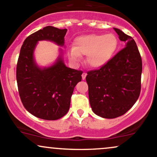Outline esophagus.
I'll use <instances>...</instances> for the list:
<instances>
[{
	"instance_id": "esophagus-1",
	"label": "esophagus",
	"mask_w": 157,
	"mask_h": 157,
	"mask_svg": "<svg viewBox=\"0 0 157 157\" xmlns=\"http://www.w3.org/2000/svg\"><path fill=\"white\" fill-rule=\"evenodd\" d=\"M86 75H87V74H86V72H83L82 74V80H85V79H86Z\"/></svg>"
}]
</instances>
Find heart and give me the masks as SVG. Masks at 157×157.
<instances>
[{
    "label": "heart",
    "instance_id": "1",
    "mask_svg": "<svg viewBox=\"0 0 157 157\" xmlns=\"http://www.w3.org/2000/svg\"><path fill=\"white\" fill-rule=\"evenodd\" d=\"M118 39L113 34L82 35L75 39V46L68 48L67 55L73 63H77L86 56V63L93 68L105 66L114 55L118 47Z\"/></svg>",
    "mask_w": 157,
    "mask_h": 157
}]
</instances>
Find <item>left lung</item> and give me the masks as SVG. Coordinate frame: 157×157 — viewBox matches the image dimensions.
Returning a JSON list of instances; mask_svg holds the SVG:
<instances>
[{
	"instance_id": "8db88e82",
	"label": "left lung",
	"mask_w": 157,
	"mask_h": 157,
	"mask_svg": "<svg viewBox=\"0 0 157 157\" xmlns=\"http://www.w3.org/2000/svg\"><path fill=\"white\" fill-rule=\"evenodd\" d=\"M119 39L125 44L105 66L89 71L90 105L93 112L102 118L122 116L134 105L141 90L142 59L134 40L113 28Z\"/></svg>"
}]
</instances>
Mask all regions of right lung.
<instances>
[{
    "mask_svg": "<svg viewBox=\"0 0 157 157\" xmlns=\"http://www.w3.org/2000/svg\"><path fill=\"white\" fill-rule=\"evenodd\" d=\"M66 32V29L44 27L27 37L20 52L16 68L20 97L29 112L43 120H58L67 113L74 89L82 80V71L66 66L61 48L50 66L41 67L36 62L35 50L39 41L64 46Z\"/></svg>",
    "mask_w": 157,
    "mask_h": 157,
    "instance_id": "1",
    "label": "right lung"
}]
</instances>
